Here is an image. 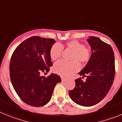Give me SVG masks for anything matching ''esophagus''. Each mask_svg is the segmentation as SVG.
<instances>
[{
  "mask_svg": "<svg viewBox=\"0 0 122 122\" xmlns=\"http://www.w3.org/2000/svg\"><path fill=\"white\" fill-rule=\"evenodd\" d=\"M61 81H62V82L66 81L67 80V79L65 77H63V76H61Z\"/></svg>",
  "mask_w": 122,
  "mask_h": 122,
  "instance_id": "34e87169",
  "label": "esophagus"
}]
</instances>
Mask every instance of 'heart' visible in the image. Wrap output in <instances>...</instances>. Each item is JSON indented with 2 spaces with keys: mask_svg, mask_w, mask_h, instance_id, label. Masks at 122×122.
Segmentation results:
<instances>
[{
  "mask_svg": "<svg viewBox=\"0 0 122 122\" xmlns=\"http://www.w3.org/2000/svg\"><path fill=\"white\" fill-rule=\"evenodd\" d=\"M62 49L72 51L70 58L71 62L60 61L53 66V71L57 74L64 76H69L78 71L79 63L82 65L89 61L91 56V50L78 41H68L65 45L55 44L51 47L49 52L51 60L56 61L60 59L62 53Z\"/></svg>",
  "mask_w": 122,
  "mask_h": 122,
  "instance_id": "b5f03b06",
  "label": "heart"
}]
</instances>
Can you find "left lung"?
<instances>
[{
	"label": "left lung",
	"instance_id": "left-lung-1",
	"mask_svg": "<svg viewBox=\"0 0 122 122\" xmlns=\"http://www.w3.org/2000/svg\"><path fill=\"white\" fill-rule=\"evenodd\" d=\"M87 41L92 53L87 64L78 73L86 80H75V87L69 94L75 103L91 106L102 101L110 90L115 76V60L110 45L95 36L89 37Z\"/></svg>",
	"mask_w": 122,
	"mask_h": 122
}]
</instances>
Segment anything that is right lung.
I'll return each instance as SVG.
<instances>
[{"mask_svg":"<svg viewBox=\"0 0 122 122\" xmlns=\"http://www.w3.org/2000/svg\"><path fill=\"white\" fill-rule=\"evenodd\" d=\"M53 39L35 36L23 41L13 52L10 64V75L13 86L20 99L35 107L46 105L50 100L59 75L52 73L47 77L41 72H49L53 65L49 52Z\"/></svg>","mask_w":122,"mask_h":122,"instance_id":"right-lung-1","label":"right lung"}]
</instances>
